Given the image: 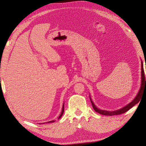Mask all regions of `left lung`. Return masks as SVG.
I'll use <instances>...</instances> for the list:
<instances>
[{"mask_svg":"<svg viewBox=\"0 0 146 146\" xmlns=\"http://www.w3.org/2000/svg\"><path fill=\"white\" fill-rule=\"evenodd\" d=\"M146 68V66H145ZM146 88V77H145L144 76V68H143V62L141 60V86L139 90V91L138 94H136L135 98L133 99L131 102L128 104L125 107H123L120 109H118L116 110H114V111H107V110H100L99 108H98L93 102V101L92 100L90 95V100L91 102V104L92 105V107H93L95 111L98 113L100 114H102V115L105 116H113V115H118V114H121L122 113H124L128 110L131 108L135 105L136 104H138L141 100V96H142L144 88Z\"/></svg>","mask_w":146,"mask_h":146,"instance_id":"obj_1","label":"left lung"}]
</instances>
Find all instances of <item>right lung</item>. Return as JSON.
<instances>
[{
  "instance_id": "obj_1",
  "label": "right lung",
  "mask_w": 146,
  "mask_h": 146,
  "mask_svg": "<svg viewBox=\"0 0 146 146\" xmlns=\"http://www.w3.org/2000/svg\"><path fill=\"white\" fill-rule=\"evenodd\" d=\"M64 103H63V107H62V110H61V114H60V116H59V117H58V119H60L61 117V116H63V113H64ZM55 121V120H52V121H48V122H46V123H50V122H54ZM39 124H41V123H45V122H44V123H39Z\"/></svg>"
}]
</instances>
